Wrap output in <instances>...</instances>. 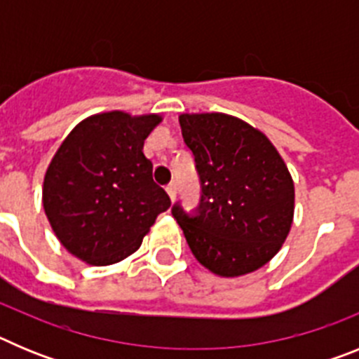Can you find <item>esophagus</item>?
Returning <instances> with one entry per match:
<instances>
[{"instance_id": "34e87169", "label": "esophagus", "mask_w": 359, "mask_h": 359, "mask_svg": "<svg viewBox=\"0 0 359 359\" xmlns=\"http://www.w3.org/2000/svg\"><path fill=\"white\" fill-rule=\"evenodd\" d=\"M165 190H167V194H169V198L174 201V198H176V185H174V183H169V185L165 187Z\"/></svg>"}]
</instances>
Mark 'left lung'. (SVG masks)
Returning <instances> with one entry per match:
<instances>
[{
  "label": "left lung",
  "mask_w": 359,
  "mask_h": 359,
  "mask_svg": "<svg viewBox=\"0 0 359 359\" xmlns=\"http://www.w3.org/2000/svg\"><path fill=\"white\" fill-rule=\"evenodd\" d=\"M180 126L203 192L198 215L172 208L190 250L219 277L257 271L277 255L293 223L286 163L264 133L237 116L183 113Z\"/></svg>",
  "instance_id": "left-lung-1"
}]
</instances>
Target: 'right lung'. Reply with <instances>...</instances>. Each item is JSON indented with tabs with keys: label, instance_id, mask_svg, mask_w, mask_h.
<instances>
[{
	"label": "right lung",
	"instance_id": "right-lung-1",
	"mask_svg": "<svg viewBox=\"0 0 359 359\" xmlns=\"http://www.w3.org/2000/svg\"><path fill=\"white\" fill-rule=\"evenodd\" d=\"M156 113L106 111L79 122L50 161L43 207L57 239L81 261L109 266L140 248L170 199L144 154Z\"/></svg>",
	"mask_w": 359,
	"mask_h": 359
}]
</instances>
